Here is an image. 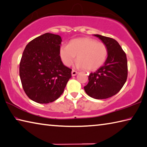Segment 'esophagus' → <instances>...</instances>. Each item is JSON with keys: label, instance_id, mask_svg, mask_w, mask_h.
Here are the masks:
<instances>
[{"label": "esophagus", "instance_id": "1", "mask_svg": "<svg viewBox=\"0 0 147 147\" xmlns=\"http://www.w3.org/2000/svg\"><path fill=\"white\" fill-rule=\"evenodd\" d=\"M78 73L77 71H76L75 70H74V69H73V71H72V73H71V74H72V76H76L77 74H78Z\"/></svg>", "mask_w": 147, "mask_h": 147}]
</instances>
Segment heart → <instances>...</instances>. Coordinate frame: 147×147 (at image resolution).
Segmentation results:
<instances>
[{"mask_svg":"<svg viewBox=\"0 0 147 147\" xmlns=\"http://www.w3.org/2000/svg\"><path fill=\"white\" fill-rule=\"evenodd\" d=\"M60 55L66 66L70 65L77 55V66L87 71H94L105 62L108 49L101 42L84 37L73 40L69 45H62L60 48Z\"/></svg>","mask_w":147,"mask_h":147,"instance_id":"1","label":"heart"}]
</instances>
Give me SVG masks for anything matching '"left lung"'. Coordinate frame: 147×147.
Returning <instances> with one entry per match:
<instances>
[{
    "mask_svg": "<svg viewBox=\"0 0 147 147\" xmlns=\"http://www.w3.org/2000/svg\"><path fill=\"white\" fill-rule=\"evenodd\" d=\"M108 49V57L103 66L89 76L84 87L85 92L95 99L101 100L116 94L126 82L128 66L126 54L116 40L94 34Z\"/></svg>",
    "mask_w": 147,
    "mask_h": 147,
    "instance_id": "1",
    "label": "left lung"
}]
</instances>
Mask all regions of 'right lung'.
Listing matches in <instances>:
<instances>
[{
  "mask_svg": "<svg viewBox=\"0 0 147 147\" xmlns=\"http://www.w3.org/2000/svg\"><path fill=\"white\" fill-rule=\"evenodd\" d=\"M60 36L45 33L26 46L19 73L26 95L35 102L48 103L59 98L71 77L72 69L63 64Z\"/></svg>",
  "mask_w": 147,
  "mask_h": 147,
  "instance_id": "1",
  "label": "right lung"
}]
</instances>
